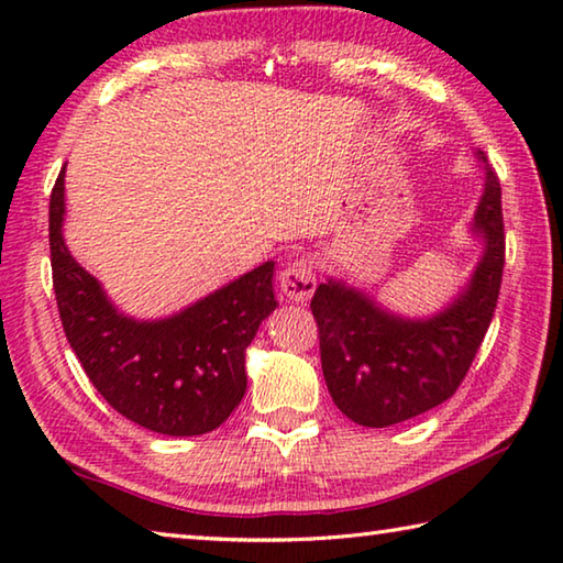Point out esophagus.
Instances as JSON below:
<instances>
[{"mask_svg":"<svg viewBox=\"0 0 563 563\" xmlns=\"http://www.w3.org/2000/svg\"><path fill=\"white\" fill-rule=\"evenodd\" d=\"M280 290L288 300L305 302L316 290V271L308 261H292L280 273Z\"/></svg>","mask_w":563,"mask_h":563,"instance_id":"1","label":"esophagus"}]
</instances>
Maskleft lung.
I'll use <instances>...</instances> for the list:
<instances>
[{
	"instance_id": "8db88e82",
	"label": "left lung",
	"mask_w": 563,
	"mask_h": 563,
	"mask_svg": "<svg viewBox=\"0 0 563 563\" xmlns=\"http://www.w3.org/2000/svg\"><path fill=\"white\" fill-rule=\"evenodd\" d=\"M482 196L470 235L479 261L432 316L407 318L340 278L320 283L310 310L320 328L322 375L332 402L362 427H393L450 399L470 369L497 308L504 271L501 186L482 151Z\"/></svg>"
}]
</instances>
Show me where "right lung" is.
<instances>
[{"mask_svg": "<svg viewBox=\"0 0 563 563\" xmlns=\"http://www.w3.org/2000/svg\"><path fill=\"white\" fill-rule=\"evenodd\" d=\"M64 176L52 188L56 305L71 350L101 397L139 427L196 437L221 427L247 387L245 350L278 308L268 261L166 318H133L76 263L64 241Z\"/></svg>", "mask_w": 563, "mask_h": 563, "instance_id": "1", "label": "right lung"}]
</instances>
